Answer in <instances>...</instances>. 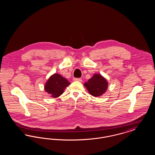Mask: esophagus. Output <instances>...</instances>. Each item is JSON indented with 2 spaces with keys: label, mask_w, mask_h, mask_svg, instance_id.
Masks as SVG:
<instances>
[{
  "label": "esophagus",
  "mask_w": 155,
  "mask_h": 155,
  "mask_svg": "<svg viewBox=\"0 0 155 155\" xmlns=\"http://www.w3.org/2000/svg\"><path fill=\"white\" fill-rule=\"evenodd\" d=\"M74 81H81L82 80L80 78H74Z\"/></svg>",
  "instance_id": "34e87169"
}]
</instances>
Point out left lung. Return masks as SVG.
<instances>
[{"instance_id":"1","label":"left lung","mask_w":155,"mask_h":155,"mask_svg":"<svg viewBox=\"0 0 155 155\" xmlns=\"http://www.w3.org/2000/svg\"><path fill=\"white\" fill-rule=\"evenodd\" d=\"M85 87L92 96L98 97L106 92L107 88V82L100 74H94V76L84 84Z\"/></svg>"}]
</instances>
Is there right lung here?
<instances>
[{
	"mask_svg": "<svg viewBox=\"0 0 155 155\" xmlns=\"http://www.w3.org/2000/svg\"><path fill=\"white\" fill-rule=\"evenodd\" d=\"M70 84L66 78L58 74H53L48 80L45 86V90L54 98L60 96L64 89Z\"/></svg>",
	"mask_w": 155,
	"mask_h": 155,
	"instance_id": "1",
	"label": "right lung"
}]
</instances>
